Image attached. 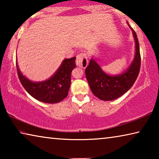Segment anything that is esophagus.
Here are the masks:
<instances>
[{
    "instance_id": "obj_1",
    "label": "esophagus",
    "mask_w": 159,
    "mask_h": 159,
    "mask_svg": "<svg viewBox=\"0 0 159 159\" xmlns=\"http://www.w3.org/2000/svg\"><path fill=\"white\" fill-rule=\"evenodd\" d=\"M76 64L78 66L85 69L88 64V60L87 55L84 52H80L76 56Z\"/></svg>"
}]
</instances>
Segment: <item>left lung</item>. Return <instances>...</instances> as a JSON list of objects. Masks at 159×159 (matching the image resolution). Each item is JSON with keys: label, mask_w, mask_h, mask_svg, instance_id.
Listing matches in <instances>:
<instances>
[{"label": "left lung", "mask_w": 159, "mask_h": 159, "mask_svg": "<svg viewBox=\"0 0 159 159\" xmlns=\"http://www.w3.org/2000/svg\"><path fill=\"white\" fill-rule=\"evenodd\" d=\"M133 32L135 44L134 55L128 68L121 73L111 75L106 73L94 58H91L85 69V76L94 95L101 100L111 101L122 96L130 89L140 69V53L137 34L127 21Z\"/></svg>", "instance_id": "obj_1"}]
</instances>
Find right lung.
Here are the masks:
<instances>
[{"instance_id": "1", "label": "right lung", "mask_w": 159, "mask_h": 159, "mask_svg": "<svg viewBox=\"0 0 159 159\" xmlns=\"http://www.w3.org/2000/svg\"><path fill=\"white\" fill-rule=\"evenodd\" d=\"M76 57L64 59L60 66L49 79L42 81H33L17 68L19 79L29 95L37 100L48 104L58 103L66 98L71 85V71L76 67Z\"/></svg>"}]
</instances>
